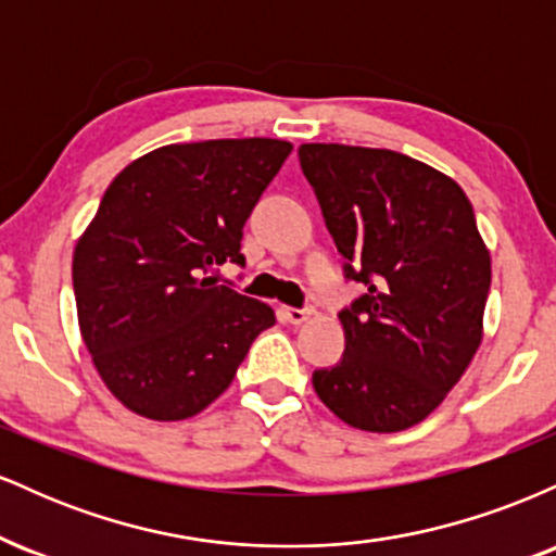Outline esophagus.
<instances>
[{
    "mask_svg": "<svg viewBox=\"0 0 556 556\" xmlns=\"http://www.w3.org/2000/svg\"><path fill=\"white\" fill-rule=\"evenodd\" d=\"M282 316L290 324H303L314 316V305H305V308H282Z\"/></svg>",
    "mask_w": 556,
    "mask_h": 556,
    "instance_id": "1",
    "label": "esophagus"
}]
</instances>
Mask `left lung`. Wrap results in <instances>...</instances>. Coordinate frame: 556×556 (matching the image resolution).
<instances>
[{
	"label": "left lung",
	"mask_w": 556,
	"mask_h": 556,
	"mask_svg": "<svg viewBox=\"0 0 556 556\" xmlns=\"http://www.w3.org/2000/svg\"><path fill=\"white\" fill-rule=\"evenodd\" d=\"M300 167L344 277L366 292L340 311L344 355L314 389L344 424L392 433L424 420L481 344L491 258L455 180L389 149L303 143Z\"/></svg>",
	"instance_id": "8db88e82"
}]
</instances>
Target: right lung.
<instances>
[{"label":"right lung","instance_id":"obj_1","mask_svg":"<svg viewBox=\"0 0 556 556\" xmlns=\"http://www.w3.org/2000/svg\"><path fill=\"white\" fill-rule=\"evenodd\" d=\"M290 151L277 138L172 143L106 188L75 245L73 290L96 371L127 410L195 416L274 327L271 305L212 274L245 266L242 227Z\"/></svg>","mask_w":556,"mask_h":556}]
</instances>
